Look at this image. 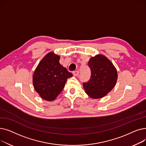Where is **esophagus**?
Segmentation results:
<instances>
[{
  "label": "esophagus",
  "mask_w": 146,
  "mask_h": 146,
  "mask_svg": "<svg viewBox=\"0 0 146 146\" xmlns=\"http://www.w3.org/2000/svg\"><path fill=\"white\" fill-rule=\"evenodd\" d=\"M79 74V72L78 70H76V71H73V74L74 76H78Z\"/></svg>",
  "instance_id": "esophagus-1"
}]
</instances>
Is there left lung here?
<instances>
[{
  "label": "left lung",
  "instance_id": "1",
  "mask_svg": "<svg viewBox=\"0 0 146 146\" xmlns=\"http://www.w3.org/2000/svg\"><path fill=\"white\" fill-rule=\"evenodd\" d=\"M88 65L91 76L88 82L83 83V88L90 98H102L115 85L118 78L117 69L108 58L102 54L92 57Z\"/></svg>",
  "mask_w": 146,
  "mask_h": 146
}]
</instances>
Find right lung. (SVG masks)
Instances as JSON below:
<instances>
[{
    "label": "right lung",
    "mask_w": 146,
    "mask_h": 146,
    "mask_svg": "<svg viewBox=\"0 0 146 146\" xmlns=\"http://www.w3.org/2000/svg\"><path fill=\"white\" fill-rule=\"evenodd\" d=\"M60 56L52 52L46 54L33 74V85L41 98L52 101L63 89L67 79L72 73L61 66Z\"/></svg>",
    "instance_id": "add662e5"
}]
</instances>
